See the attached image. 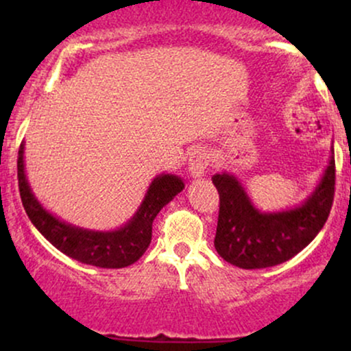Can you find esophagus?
I'll list each match as a JSON object with an SVG mask.
<instances>
[{"label":"esophagus","mask_w":351,"mask_h":351,"mask_svg":"<svg viewBox=\"0 0 351 351\" xmlns=\"http://www.w3.org/2000/svg\"><path fill=\"white\" fill-rule=\"evenodd\" d=\"M211 156L204 150H196L189 158V171L193 176H203L208 171Z\"/></svg>","instance_id":"1"}]
</instances>
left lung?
<instances>
[{"instance_id":"8db88e82","label":"left lung","mask_w":351,"mask_h":351,"mask_svg":"<svg viewBox=\"0 0 351 351\" xmlns=\"http://www.w3.org/2000/svg\"><path fill=\"white\" fill-rule=\"evenodd\" d=\"M335 158L322 183L300 208L263 215L252 206L234 176L215 175L219 215L215 237L217 254L241 269H264L292 259L327 223L335 196Z\"/></svg>"}]
</instances>
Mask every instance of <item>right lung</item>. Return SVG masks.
I'll use <instances>...</instances> for the list:
<instances>
[{
    "label": "right lung",
    "instance_id": "right-lung-1",
    "mask_svg": "<svg viewBox=\"0 0 351 351\" xmlns=\"http://www.w3.org/2000/svg\"><path fill=\"white\" fill-rule=\"evenodd\" d=\"M24 147L18 152V186L23 206L31 223L60 252L82 264L104 269H120L136 263L152 243V224L165 204H168L184 188L183 181L173 175H162L153 180L143 204L134 219L119 231H84L62 223L43 209L31 193L24 175Z\"/></svg>",
    "mask_w": 351,
    "mask_h": 351
}]
</instances>
